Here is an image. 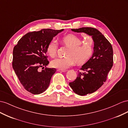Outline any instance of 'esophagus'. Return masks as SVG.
Instances as JSON below:
<instances>
[{
  "label": "esophagus",
  "instance_id": "34e87169",
  "mask_svg": "<svg viewBox=\"0 0 128 128\" xmlns=\"http://www.w3.org/2000/svg\"><path fill=\"white\" fill-rule=\"evenodd\" d=\"M57 71H59V72H65L66 70H62V69H58Z\"/></svg>",
  "mask_w": 128,
  "mask_h": 128
}]
</instances>
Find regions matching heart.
I'll list each match as a JSON object with an SVG mask.
<instances>
[{
    "instance_id": "heart-1",
    "label": "heart",
    "mask_w": 128,
    "mask_h": 128,
    "mask_svg": "<svg viewBox=\"0 0 128 128\" xmlns=\"http://www.w3.org/2000/svg\"><path fill=\"white\" fill-rule=\"evenodd\" d=\"M83 36L69 34L62 38V42L70 48L66 57H58L51 62V65L54 68L65 70L74 65L76 62L82 64L88 60L94 52V42L90 37H86L83 42ZM57 50L56 40H52L48 44L46 52L49 55L55 56Z\"/></svg>"
}]
</instances>
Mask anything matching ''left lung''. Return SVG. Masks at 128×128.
I'll return each instance as SVG.
<instances>
[{
  "mask_svg": "<svg viewBox=\"0 0 128 128\" xmlns=\"http://www.w3.org/2000/svg\"><path fill=\"white\" fill-rule=\"evenodd\" d=\"M71 30L91 36L94 42L92 57L82 66L74 81L69 83L75 93L83 96L96 92L106 82L112 66L113 50L111 44L96 28L82 27Z\"/></svg>",
  "mask_w": 128,
  "mask_h": 128,
  "instance_id": "obj_1",
  "label": "left lung"
}]
</instances>
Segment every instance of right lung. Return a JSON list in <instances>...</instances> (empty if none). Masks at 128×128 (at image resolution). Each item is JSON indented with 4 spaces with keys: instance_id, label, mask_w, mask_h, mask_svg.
<instances>
[{
    "instance_id": "right-lung-1",
    "label": "right lung",
    "mask_w": 128,
    "mask_h": 128,
    "mask_svg": "<svg viewBox=\"0 0 128 128\" xmlns=\"http://www.w3.org/2000/svg\"><path fill=\"white\" fill-rule=\"evenodd\" d=\"M64 30L42 29L24 35L14 47L12 66L24 89L34 94H39L48 88L50 80L56 72L54 68L40 72V67L49 63L46 48L49 42Z\"/></svg>"
}]
</instances>
